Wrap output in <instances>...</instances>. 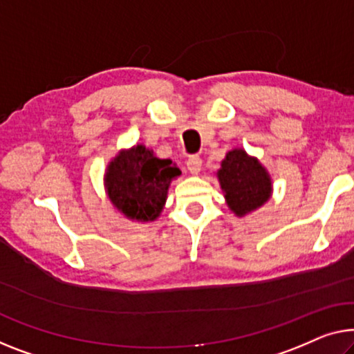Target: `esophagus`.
Here are the masks:
<instances>
[{
  "instance_id": "1",
  "label": "esophagus",
  "mask_w": 354,
  "mask_h": 354,
  "mask_svg": "<svg viewBox=\"0 0 354 354\" xmlns=\"http://www.w3.org/2000/svg\"><path fill=\"white\" fill-rule=\"evenodd\" d=\"M187 170L192 173V175H197V173H200V170H202V159H200L198 156H191L187 159Z\"/></svg>"
}]
</instances>
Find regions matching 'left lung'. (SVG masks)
<instances>
[{
    "instance_id": "1",
    "label": "left lung",
    "mask_w": 354,
    "mask_h": 354,
    "mask_svg": "<svg viewBox=\"0 0 354 354\" xmlns=\"http://www.w3.org/2000/svg\"><path fill=\"white\" fill-rule=\"evenodd\" d=\"M225 202L236 216H245L262 207L270 198L272 181L256 157L243 149H232L218 171Z\"/></svg>"
}]
</instances>
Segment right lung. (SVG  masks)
<instances>
[{
  "label": "right lung",
  "mask_w": 354,
  "mask_h": 354,
  "mask_svg": "<svg viewBox=\"0 0 354 354\" xmlns=\"http://www.w3.org/2000/svg\"><path fill=\"white\" fill-rule=\"evenodd\" d=\"M179 175L181 170L170 159H159L146 146L138 145L114 157L108 165L104 186L120 213L147 223L159 218L171 179Z\"/></svg>",
  "instance_id": "add662e5"
}]
</instances>
